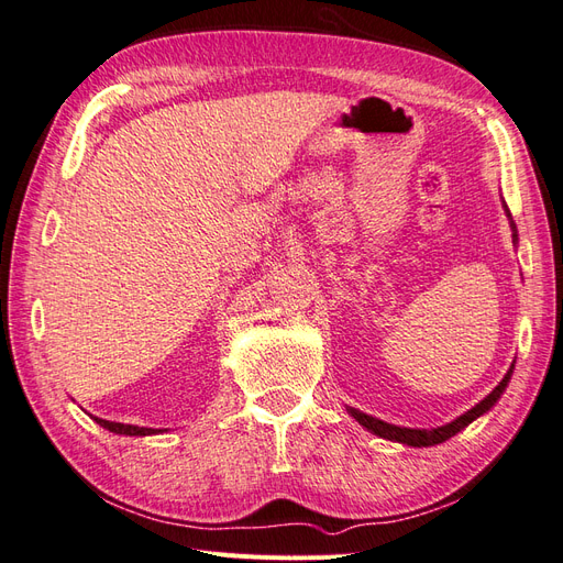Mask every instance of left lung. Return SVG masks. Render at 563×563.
Returning a JSON list of instances; mask_svg holds the SVG:
<instances>
[{"instance_id": "obj_1", "label": "left lung", "mask_w": 563, "mask_h": 563, "mask_svg": "<svg viewBox=\"0 0 563 563\" xmlns=\"http://www.w3.org/2000/svg\"><path fill=\"white\" fill-rule=\"evenodd\" d=\"M505 211H507V209H505ZM507 216H509V211H507ZM509 220H512V216H509ZM512 236H515V242H517V228H515V223H512ZM512 368H515V364L509 366V371L505 373V378L498 383V387L493 389L486 399H482V401L476 404L474 408H470L467 413H463L460 418H455L453 422L441 424V428H432V430L397 428V424H389V422H385V420H378V418H373V416H366V413H362V411H356V408H347V411H350V416H352L356 422L364 424V428H366L368 432L378 434V437H383V439L399 441V444H406V446H418V449H420V446H434V444H441V441H446V439L455 437L460 430H465L472 420H476L479 416H484L486 411H490V408L496 406V401L500 399V395L505 391V387H507L509 378H512Z\"/></svg>"}]
</instances>
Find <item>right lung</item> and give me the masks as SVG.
Returning <instances> with one entry per match:
<instances>
[{"label":"right lung","mask_w":563,"mask_h":563,"mask_svg":"<svg viewBox=\"0 0 563 563\" xmlns=\"http://www.w3.org/2000/svg\"><path fill=\"white\" fill-rule=\"evenodd\" d=\"M100 428H106L114 434H126V437H147V434H157L162 430H152V428H139V424H124V422H110L103 418H96Z\"/></svg>","instance_id":"obj_1"}]
</instances>
